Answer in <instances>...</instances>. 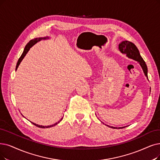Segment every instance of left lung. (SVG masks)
I'll list each match as a JSON object with an SVG mask.
<instances>
[{"instance_id":"8db88e82","label":"left lung","mask_w":160,"mask_h":160,"mask_svg":"<svg viewBox=\"0 0 160 160\" xmlns=\"http://www.w3.org/2000/svg\"><path fill=\"white\" fill-rule=\"evenodd\" d=\"M119 49L121 52L125 54L128 58L137 61L139 63L140 66L142 67L144 75H146V77H147V78H148V68H147L146 63L141 57V56H140L139 50L135 46V44L130 41H124L119 44ZM107 126L111 127V128H117V127H110L109 125ZM119 128H123V127H119Z\"/></svg>"}]
</instances>
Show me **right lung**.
<instances>
[{
    "instance_id": "1",
    "label": "right lung",
    "mask_w": 160,
    "mask_h": 160,
    "mask_svg": "<svg viewBox=\"0 0 160 160\" xmlns=\"http://www.w3.org/2000/svg\"><path fill=\"white\" fill-rule=\"evenodd\" d=\"M49 39V38H48V37H39V38H35V39H33V40H31V41L26 44V46H25V48H24V50H23V52L22 56H20V58H19V60H18V62H17L16 67V71L17 70V69H18L19 65H20V63H21V62H22V60L23 59L25 56L26 55V54L28 53V52L30 48H31L32 47H33V46L34 45V44H36L37 42H39V41H40L42 40V39ZM62 119H63V118L61 119V120L58 121V122H56V123H54V124H53V125H48V126H42V125H39L35 124V123H33V122H31V123H33L34 125H35V126H37V127H40V128H44V129H45V128H49V127H53V126L57 125L58 123H60V121H61Z\"/></svg>"
}]
</instances>
